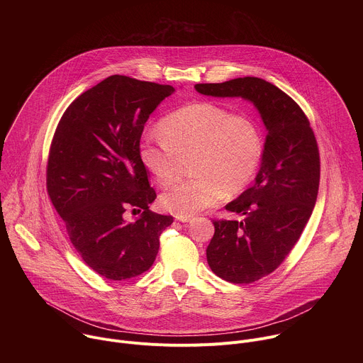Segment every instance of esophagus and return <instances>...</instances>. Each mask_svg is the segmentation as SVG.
Masks as SVG:
<instances>
[{"mask_svg":"<svg viewBox=\"0 0 363 363\" xmlns=\"http://www.w3.org/2000/svg\"><path fill=\"white\" fill-rule=\"evenodd\" d=\"M175 220L181 221V223H189L192 220V217H181V216H175Z\"/></svg>","mask_w":363,"mask_h":363,"instance_id":"obj_1","label":"esophagus"}]
</instances>
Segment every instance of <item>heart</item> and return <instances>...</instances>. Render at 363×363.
Returning a JSON list of instances; mask_svg holds the SVG:
<instances>
[{
  "label": "heart",
  "mask_w": 363,
  "mask_h": 363,
  "mask_svg": "<svg viewBox=\"0 0 363 363\" xmlns=\"http://www.w3.org/2000/svg\"><path fill=\"white\" fill-rule=\"evenodd\" d=\"M158 129L161 138L146 136L139 143L143 168L161 186L178 178L184 161H191L194 175L161 196L162 208L175 216L192 217L224 195L241 194L260 169L264 133L251 115L201 100L168 113Z\"/></svg>",
  "instance_id": "b5f03b06"
}]
</instances>
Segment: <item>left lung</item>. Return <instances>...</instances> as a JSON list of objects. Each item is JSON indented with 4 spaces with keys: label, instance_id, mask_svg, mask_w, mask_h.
I'll list each match as a JSON object with an SVG mask.
<instances>
[{
    "label": "left lung",
    "instance_id": "obj_1",
    "mask_svg": "<svg viewBox=\"0 0 363 363\" xmlns=\"http://www.w3.org/2000/svg\"><path fill=\"white\" fill-rule=\"evenodd\" d=\"M195 89L252 101L267 130L255 182L225 205L242 221L214 220L216 233L206 247V262L218 277L250 284L284 262L312 216L320 181L316 136L297 103L263 79L238 77Z\"/></svg>",
    "mask_w": 363,
    "mask_h": 363
}]
</instances>
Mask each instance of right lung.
<instances>
[{"label":"right lung","mask_w":363,"mask_h":363,"mask_svg":"<svg viewBox=\"0 0 363 363\" xmlns=\"http://www.w3.org/2000/svg\"><path fill=\"white\" fill-rule=\"evenodd\" d=\"M169 84L113 74L82 93L63 113L47 161V192L83 262L108 280L150 269L171 216L155 214L157 192L139 160L149 115ZM142 211L133 223L123 214Z\"/></svg>","instance_id":"1"}]
</instances>
